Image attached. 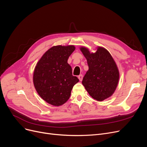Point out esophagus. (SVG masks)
Returning a JSON list of instances; mask_svg holds the SVG:
<instances>
[{"label": "esophagus", "instance_id": "esophagus-1", "mask_svg": "<svg viewBox=\"0 0 147 147\" xmlns=\"http://www.w3.org/2000/svg\"><path fill=\"white\" fill-rule=\"evenodd\" d=\"M78 78H79L80 81H82V79H83V75L82 74H80L79 76H78Z\"/></svg>", "mask_w": 147, "mask_h": 147}]
</instances>
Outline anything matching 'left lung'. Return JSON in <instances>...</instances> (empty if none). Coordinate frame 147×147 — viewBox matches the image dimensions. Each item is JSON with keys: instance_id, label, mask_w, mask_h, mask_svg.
Instances as JSON below:
<instances>
[{"instance_id": "left-lung-1", "label": "left lung", "mask_w": 147, "mask_h": 147, "mask_svg": "<svg viewBox=\"0 0 147 147\" xmlns=\"http://www.w3.org/2000/svg\"><path fill=\"white\" fill-rule=\"evenodd\" d=\"M80 50L89 67L83 79V85L89 94L97 101L111 97L115 91L119 78L118 69L111 55L101 47L94 53H91L85 47H81Z\"/></svg>"}]
</instances>
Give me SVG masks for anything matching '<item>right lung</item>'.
<instances>
[{"label": "right lung", "mask_w": 147, "mask_h": 147, "mask_svg": "<svg viewBox=\"0 0 147 147\" xmlns=\"http://www.w3.org/2000/svg\"><path fill=\"white\" fill-rule=\"evenodd\" d=\"M74 46H53L43 55L35 67L33 81L40 96L48 103L59 106L69 99L73 86L79 82L67 63Z\"/></svg>", "instance_id": "obj_1"}]
</instances>
